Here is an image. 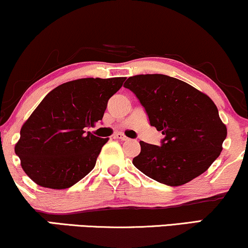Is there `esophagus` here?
Here are the masks:
<instances>
[{"label": "esophagus", "mask_w": 248, "mask_h": 248, "mask_svg": "<svg viewBox=\"0 0 248 248\" xmlns=\"http://www.w3.org/2000/svg\"><path fill=\"white\" fill-rule=\"evenodd\" d=\"M114 139H118V140H120V141H128V137L127 136H124V134H121V133H118V134H115L114 135Z\"/></svg>", "instance_id": "1"}]
</instances>
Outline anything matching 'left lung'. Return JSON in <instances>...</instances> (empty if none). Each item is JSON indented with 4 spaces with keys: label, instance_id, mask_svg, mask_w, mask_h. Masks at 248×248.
Returning <instances> with one entry per match:
<instances>
[{
    "label": "left lung",
    "instance_id": "1",
    "mask_svg": "<svg viewBox=\"0 0 248 248\" xmlns=\"http://www.w3.org/2000/svg\"><path fill=\"white\" fill-rule=\"evenodd\" d=\"M124 88L136 94L151 126L164 135L160 147L140 142L136 169L160 184L181 186L210 168L228 130L207 94L160 74L129 77Z\"/></svg>",
    "mask_w": 248,
    "mask_h": 248
}]
</instances>
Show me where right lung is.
<instances>
[{
	"label": "right lung",
	"instance_id": "right-lung-1",
	"mask_svg": "<svg viewBox=\"0 0 248 248\" xmlns=\"http://www.w3.org/2000/svg\"><path fill=\"white\" fill-rule=\"evenodd\" d=\"M80 78L56 86L24 122L15 153L24 172L41 187L65 189L93 170L108 141L85 132L101 120L107 101L124 82Z\"/></svg>",
	"mask_w": 248,
	"mask_h": 248
}]
</instances>
